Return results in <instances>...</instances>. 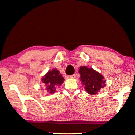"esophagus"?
Listing matches in <instances>:
<instances>
[{
	"mask_svg": "<svg viewBox=\"0 0 135 135\" xmlns=\"http://www.w3.org/2000/svg\"><path fill=\"white\" fill-rule=\"evenodd\" d=\"M75 77H76V75H75V74H73V75H71L70 76V78H75Z\"/></svg>",
	"mask_w": 135,
	"mask_h": 135,
	"instance_id": "1",
	"label": "esophagus"
}]
</instances>
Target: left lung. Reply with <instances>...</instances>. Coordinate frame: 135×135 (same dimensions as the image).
Wrapping results in <instances>:
<instances>
[{
  "label": "left lung",
  "instance_id": "1",
  "mask_svg": "<svg viewBox=\"0 0 135 135\" xmlns=\"http://www.w3.org/2000/svg\"><path fill=\"white\" fill-rule=\"evenodd\" d=\"M80 74V80L84 85V88L88 94L95 95L101 88L105 86V81L104 76L92 68L87 66H81L79 70Z\"/></svg>",
  "mask_w": 135,
  "mask_h": 135
}]
</instances>
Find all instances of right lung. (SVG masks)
Instances as JSON below:
<instances>
[{
  "label": "right lung",
  "mask_w": 135,
  "mask_h": 135,
  "mask_svg": "<svg viewBox=\"0 0 135 135\" xmlns=\"http://www.w3.org/2000/svg\"><path fill=\"white\" fill-rule=\"evenodd\" d=\"M41 81L45 84L46 90L52 94L55 92L57 86H60L63 83L64 79L57 69H54L48 71L42 77Z\"/></svg>",
  "instance_id": "obj_1"
}]
</instances>
